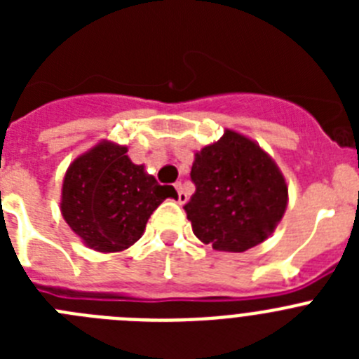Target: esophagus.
<instances>
[{
    "instance_id": "1",
    "label": "esophagus",
    "mask_w": 359,
    "mask_h": 359,
    "mask_svg": "<svg viewBox=\"0 0 359 359\" xmlns=\"http://www.w3.org/2000/svg\"><path fill=\"white\" fill-rule=\"evenodd\" d=\"M174 187H176V190H177V201H180V205H185V203L189 201V196H187V192L183 190L182 182H177Z\"/></svg>"
}]
</instances>
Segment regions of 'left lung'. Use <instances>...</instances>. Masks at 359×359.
Wrapping results in <instances>:
<instances>
[{
	"instance_id": "obj_1",
	"label": "left lung",
	"mask_w": 359,
	"mask_h": 359,
	"mask_svg": "<svg viewBox=\"0 0 359 359\" xmlns=\"http://www.w3.org/2000/svg\"><path fill=\"white\" fill-rule=\"evenodd\" d=\"M196 192L185 205L192 231L217 252H246L264 243L287 208V183L275 160L233 129L194 154Z\"/></svg>"
}]
</instances>
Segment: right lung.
<instances>
[{
    "label": "right lung",
    "mask_w": 359,
    "mask_h": 359,
    "mask_svg": "<svg viewBox=\"0 0 359 359\" xmlns=\"http://www.w3.org/2000/svg\"><path fill=\"white\" fill-rule=\"evenodd\" d=\"M176 196L174 187L158 185L145 165L133 163L126 145L100 140L69 163L59 205L88 248L116 253L140 239L152 212Z\"/></svg>",
    "instance_id": "right-lung-1"
}]
</instances>
